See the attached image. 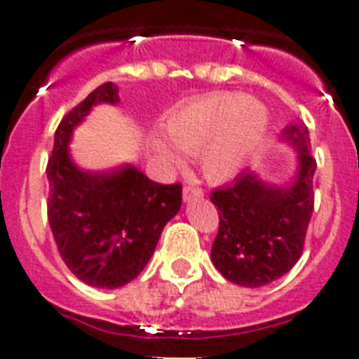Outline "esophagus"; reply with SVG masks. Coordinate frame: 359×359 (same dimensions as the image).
Listing matches in <instances>:
<instances>
[{"label": "esophagus", "mask_w": 359, "mask_h": 359, "mask_svg": "<svg viewBox=\"0 0 359 359\" xmlns=\"http://www.w3.org/2000/svg\"><path fill=\"white\" fill-rule=\"evenodd\" d=\"M203 197V190L201 188H197V186H184V190H182V199L186 203L194 201V199H199Z\"/></svg>", "instance_id": "obj_1"}]
</instances>
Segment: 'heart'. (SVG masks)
Wrapping results in <instances>:
<instances>
[{"label": "heart", "instance_id": "b5f03b06", "mask_svg": "<svg viewBox=\"0 0 359 359\" xmlns=\"http://www.w3.org/2000/svg\"><path fill=\"white\" fill-rule=\"evenodd\" d=\"M268 126V111L257 98L240 93H208L191 98L163 121V134L186 154L199 152L203 175L212 182H227L240 173ZM165 160L180 158L168 145L156 143Z\"/></svg>", "mask_w": 359, "mask_h": 359}]
</instances>
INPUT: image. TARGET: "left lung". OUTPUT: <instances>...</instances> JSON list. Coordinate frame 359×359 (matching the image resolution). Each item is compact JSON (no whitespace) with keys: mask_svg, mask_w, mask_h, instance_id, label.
<instances>
[{"mask_svg":"<svg viewBox=\"0 0 359 359\" xmlns=\"http://www.w3.org/2000/svg\"><path fill=\"white\" fill-rule=\"evenodd\" d=\"M281 141L296 151L298 165L290 182L270 184L248 169L210 194L219 214L210 259L225 279L240 287L272 283L294 266L304 250L317 162L309 130L300 121L285 126Z\"/></svg>","mask_w":359,"mask_h":359,"instance_id":"1","label":"left lung"}]
</instances>
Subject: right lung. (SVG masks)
<instances>
[{"label":"right lung","instance_id":"obj_1","mask_svg":"<svg viewBox=\"0 0 359 359\" xmlns=\"http://www.w3.org/2000/svg\"><path fill=\"white\" fill-rule=\"evenodd\" d=\"M98 104H119V87L108 81L65 115L48 160V222L59 255L83 283L117 289L140 276L163 227L182 205L180 184H158L132 163L114 171H89L70 156L78 124Z\"/></svg>","mask_w":359,"mask_h":359}]
</instances>
